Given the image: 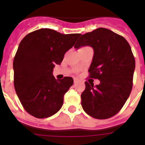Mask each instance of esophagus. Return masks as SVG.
I'll return each mask as SVG.
<instances>
[{"instance_id":"esophagus-1","label":"esophagus","mask_w":145,"mask_h":145,"mask_svg":"<svg viewBox=\"0 0 145 145\" xmlns=\"http://www.w3.org/2000/svg\"><path fill=\"white\" fill-rule=\"evenodd\" d=\"M74 84H77V83L79 82V80L77 79V78H74Z\"/></svg>"}]
</instances>
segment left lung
Segmentation results:
<instances>
[{"label":"left lung","mask_w":145,"mask_h":145,"mask_svg":"<svg viewBox=\"0 0 145 145\" xmlns=\"http://www.w3.org/2000/svg\"><path fill=\"white\" fill-rule=\"evenodd\" d=\"M89 46L94 50L89 77L100 80L99 85L85 82L81 94L84 111L96 119H108L119 112L133 88L135 58L123 37L112 31L99 28L81 35L74 46Z\"/></svg>","instance_id":"obj_1"}]
</instances>
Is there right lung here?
Listing matches in <instances>:
<instances>
[{
  "mask_svg": "<svg viewBox=\"0 0 145 145\" xmlns=\"http://www.w3.org/2000/svg\"><path fill=\"white\" fill-rule=\"evenodd\" d=\"M80 34L63 35L50 28L29 33L22 40L13 60L14 87L25 110L37 118L56 114L64 95L74 84L72 77L56 80L55 65L74 45Z\"/></svg>",
  "mask_w": 145,
  "mask_h": 145,
  "instance_id": "obj_1",
  "label": "right lung"
}]
</instances>
